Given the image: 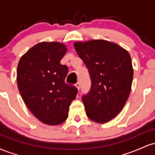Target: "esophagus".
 Returning a JSON list of instances; mask_svg holds the SVG:
<instances>
[{
	"label": "esophagus",
	"mask_w": 155,
	"mask_h": 155,
	"mask_svg": "<svg viewBox=\"0 0 155 155\" xmlns=\"http://www.w3.org/2000/svg\"><path fill=\"white\" fill-rule=\"evenodd\" d=\"M75 86H76V87L78 89V90H79V89H80V83L79 82H77L75 84Z\"/></svg>",
	"instance_id": "esophagus-1"
}]
</instances>
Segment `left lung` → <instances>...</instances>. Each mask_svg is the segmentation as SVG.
I'll list each match as a JSON object with an SVG mask.
<instances>
[{
  "label": "left lung",
  "instance_id": "left-lung-1",
  "mask_svg": "<svg viewBox=\"0 0 155 155\" xmlns=\"http://www.w3.org/2000/svg\"><path fill=\"white\" fill-rule=\"evenodd\" d=\"M74 45L92 81L90 92L82 97L87 116L97 123L109 122L120 113L130 93V55L118 44L102 39L77 41Z\"/></svg>",
  "mask_w": 155,
  "mask_h": 155
}]
</instances>
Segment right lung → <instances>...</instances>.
<instances>
[{"label": "right lung", "mask_w": 155, "mask_h": 155, "mask_svg": "<svg viewBox=\"0 0 155 155\" xmlns=\"http://www.w3.org/2000/svg\"><path fill=\"white\" fill-rule=\"evenodd\" d=\"M66 52L63 43L40 42L21 57L17 65V82L23 101L39 121L49 125L66 120L78 92L65 81L68 68L60 60Z\"/></svg>", "instance_id": "add662e5"}]
</instances>
